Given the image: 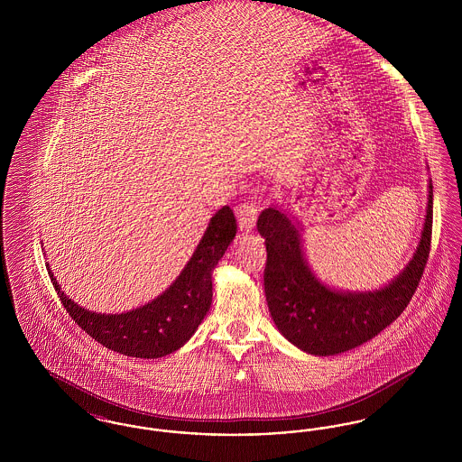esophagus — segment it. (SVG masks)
Segmentation results:
<instances>
[{
  "label": "esophagus",
  "mask_w": 462,
  "mask_h": 462,
  "mask_svg": "<svg viewBox=\"0 0 462 462\" xmlns=\"http://www.w3.org/2000/svg\"><path fill=\"white\" fill-rule=\"evenodd\" d=\"M237 221H239V228L241 232H251L256 225V217H258V208L251 202H244L237 209Z\"/></svg>",
  "instance_id": "34e87169"
}]
</instances>
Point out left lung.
<instances>
[{
  "mask_svg": "<svg viewBox=\"0 0 462 462\" xmlns=\"http://www.w3.org/2000/svg\"><path fill=\"white\" fill-rule=\"evenodd\" d=\"M300 223L279 208H266L258 232L266 245L264 294L270 315L287 341L303 352L329 356L348 352L386 329L416 292L431 247L433 185L422 234L412 260L388 286L350 292L322 284L303 254Z\"/></svg>",
  "mask_w": 462,
  "mask_h": 462,
  "instance_id": "obj_1",
  "label": "left lung"
}]
</instances>
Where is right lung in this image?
<instances>
[{"instance_id": "1", "label": "right lung", "mask_w": 462, "mask_h": 462, "mask_svg": "<svg viewBox=\"0 0 462 462\" xmlns=\"http://www.w3.org/2000/svg\"><path fill=\"white\" fill-rule=\"evenodd\" d=\"M237 234V220L223 206L209 221L190 262L175 282L151 303L119 315L78 307L60 291L50 266L51 284L72 320L95 341L136 358H159L181 348L196 332L213 300V270Z\"/></svg>"}]
</instances>
